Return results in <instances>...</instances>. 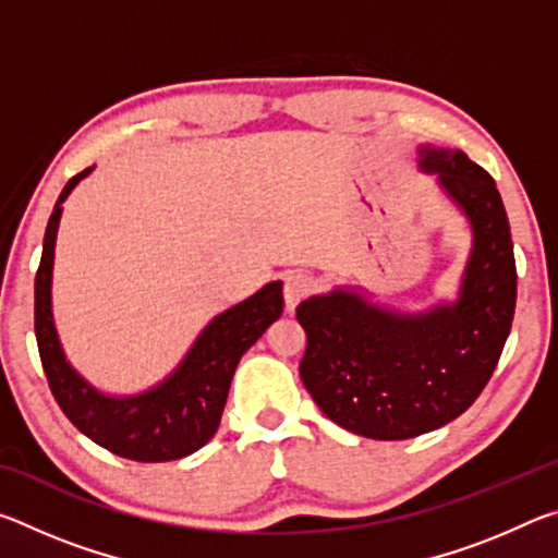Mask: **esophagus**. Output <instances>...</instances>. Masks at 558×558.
<instances>
[{"mask_svg":"<svg viewBox=\"0 0 558 558\" xmlns=\"http://www.w3.org/2000/svg\"><path fill=\"white\" fill-rule=\"evenodd\" d=\"M315 288L313 276L302 270H292L286 276V282H282V298H286V310L288 313H295V307L305 300L310 292Z\"/></svg>","mask_w":558,"mask_h":558,"instance_id":"obj_1","label":"esophagus"}]
</instances>
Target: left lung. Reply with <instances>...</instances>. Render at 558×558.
<instances>
[{
  "instance_id": "left-lung-1",
  "label": "left lung",
  "mask_w": 558,
  "mask_h": 558,
  "mask_svg": "<svg viewBox=\"0 0 558 558\" xmlns=\"http://www.w3.org/2000/svg\"><path fill=\"white\" fill-rule=\"evenodd\" d=\"M418 167L470 223L458 298L401 313L342 286L298 305L307 335L302 384L329 421L374 440L423 436L468 411L495 372L517 305L512 233L495 179L462 149L421 145Z\"/></svg>"
}]
</instances>
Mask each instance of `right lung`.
<instances>
[{"instance_id":"right-lung-1","label":"right lung","mask_w":558,"mask_h":558,"mask_svg":"<svg viewBox=\"0 0 558 558\" xmlns=\"http://www.w3.org/2000/svg\"><path fill=\"white\" fill-rule=\"evenodd\" d=\"M93 167L69 179L44 233L34 286V327L51 393L83 436L120 458L167 462L186 458L214 438L241 356L282 315V282L272 280L239 305L223 310L189 347L177 369L153 389L112 396L93 386L65 359L53 323V251L63 202Z\"/></svg>"}]
</instances>
